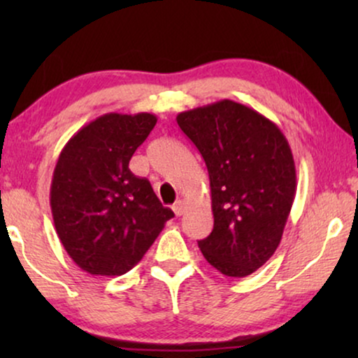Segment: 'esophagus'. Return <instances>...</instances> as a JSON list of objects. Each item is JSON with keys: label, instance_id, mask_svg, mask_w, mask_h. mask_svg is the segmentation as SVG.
Segmentation results:
<instances>
[{"label": "esophagus", "instance_id": "1", "mask_svg": "<svg viewBox=\"0 0 358 358\" xmlns=\"http://www.w3.org/2000/svg\"><path fill=\"white\" fill-rule=\"evenodd\" d=\"M173 210H174L176 217H180V215H184L185 213V202H184V200H178V202L173 205Z\"/></svg>", "mask_w": 358, "mask_h": 358}]
</instances>
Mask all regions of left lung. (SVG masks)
Instances as JSON below:
<instances>
[{"label": "left lung", "instance_id": "left-lung-1", "mask_svg": "<svg viewBox=\"0 0 358 358\" xmlns=\"http://www.w3.org/2000/svg\"><path fill=\"white\" fill-rule=\"evenodd\" d=\"M176 120L208 171L213 229L200 251L223 275H251L275 252L295 200L290 145L272 120L229 99Z\"/></svg>", "mask_w": 358, "mask_h": 358}]
</instances>
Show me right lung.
Returning a JSON list of instances; mask_svg holds the SVG:
<instances>
[{
  "label": "right lung",
  "mask_w": 358,
  "mask_h": 358,
  "mask_svg": "<svg viewBox=\"0 0 358 358\" xmlns=\"http://www.w3.org/2000/svg\"><path fill=\"white\" fill-rule=\"evenodd\" d=\"M156 120L148 112L104 114L78 130L58 156L53 223L68 256L91 275H124L174 217L150 180L129 169Z\"/></svg>",
  "instance_id": "add662e5"
}]
</instances>
